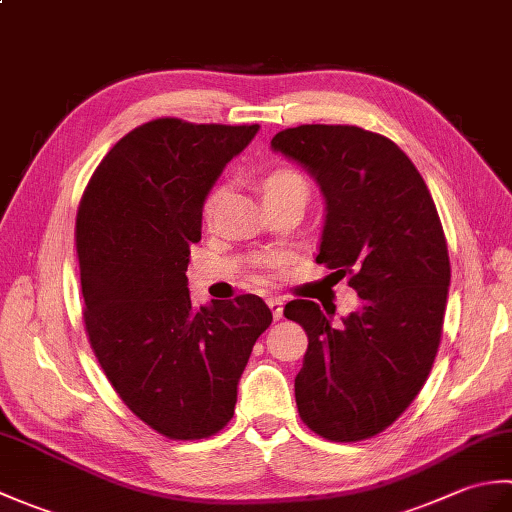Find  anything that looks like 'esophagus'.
<instances>
[{
  "label": "esophagus",
  "instance_id": "obj_1",
  "mask_svg": "<svg viewBox=\"0 0 512 512\" xmlns=\"http://www.w3.org/2000/svg\"><path fill=\"white\" fill-rule=\"evenodd\" d=\"M266 303H268V308L273 310L275 321H279L281 317H284V301H281L279 297H270V299H266Z\"/></svg>",
  "mask_w": 512,
  "mask_h": 512
}]
</instances>
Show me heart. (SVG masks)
<instances>
[{
	"mask_svg": "<svg viewBox=\"0 0 512 512\" xmlns=\"http://www.w3.org/2000/svg\"><path fill=\"white\" fill-rule=\"evenodd\" d=\"M262 191H264V198H277V195H286V193L308 195V182L297 169L277 167L273 171H268L264 176ZM222 193H224L222 187H215V189H211L209 195H206V200H204V215L206 217L213 215L217 202H220V198H222Z\"/></svg>",
	"mask_w": 512,
	"mask_h": 512,
	"instance_id": "obj_1",
	"label": "heart"
}]
</instances>
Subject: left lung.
<instances>
[{"label":"left lung","mask_w":512,"mask_h":512,"mask_svg":"<svg viewBox=\"0 0 512 512\" xmlns=\"http://www.w3.org/2000/svg\"><path fill=\"white\" fill-rule=\"evenodd\" d=\"M270 145L317 180V264L350 277L361 297L339 328L314 301L284 308L308 334L299 416L325 440L372 438L411 405L438 354L451 266L436 204L405 151L367 129L299 125Z\"/></svg>","instance_id":"1"}]
</instances>
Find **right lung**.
<instances>
[{"mask_svg": "<svg viewBox=\"0 0 512 512\" xmlns=\"http://www.w3.org/2000/svg\"><path fill=\"white\" fill-rule=\"evenodd\" d=\"M259 125L156 118L107 151L76 213L83 321L116 394L171 440L215 436L273 312L257 295L195 308L187 288L202 206Z\"/></svg>", "mask_w": 512, "mask_h": 512, "instance_id": "obj_1", "label": "right lung"}]
</instances>
